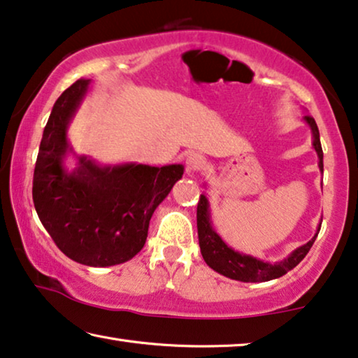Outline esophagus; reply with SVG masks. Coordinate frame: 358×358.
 <instances>
[{"instance_id":"obj_1","label":"esophagus","mask_w":358,"mask_h":358,"mask_svg":"<svg viewBox=\"0 0 358 358\" xmlns=\"http://www.w3.org/2000/svg\"><path fill=\"white\" fill-rule=\"evenodd\" d=\"M201 166H203V158H201L200 155L192 153L185 158V173L187 174L195 173V171H199Z\"/></svg>"}]
</instances>
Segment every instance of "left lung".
Instances as JSON below:
<instances>
[{"label":"left lung","instance_id":"8db88e82","mask_svg":"<svg viewBox=\"0 0 358 358\" xmlns=\"http://www.w3.org/2000/svg\"><path fill=\"white\" fill-rule=\"evenodd\" d=\"M303 121L308 124L310 131L313 136V148L318 155V168L323 173V150H321L320 143V131L317 122L312 116H305ZM321 222L318 226L317 234L307 243H303L302 247L295 248V250L284 258L281 262H263L260 258H255L252 255H245L231 248L227 243L221 239V236L217 234L211 222V213H210V203L205 194L200 195L199 206H196V229H199V243H200V252L203 260L206 262L211 269H215L216 273L222 274V276L236 279V281L242 282H265L271 281V279L281 278L287 271H291L292 268L299 265L307 255L310 248H312L315 239H317L320 232Z\"/></svg>","mask_w":358,"mask_h":358}]
</instances>
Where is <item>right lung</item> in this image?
<instances>
[{
    "mask_svg": "<svg viewBox=\"0 0 358 358\" xmlns=\"http://www.w3.org/2000/svg\"><path fill=\"white\" fill-rule=\"evenodd\" d=\"M79 79L56 100L40 142L32 196L41 224L66 257L87 266H115L142 250L153 211L182 178V164H98L77 157L67 129L89 92ZM78 158L65 168V157Z\"/></svg>",
    "mask_w": 358,
    "mask_h": 358,
    "instance_id": "1",
    "label": "right lung"
}]
</instances>
